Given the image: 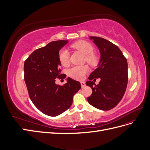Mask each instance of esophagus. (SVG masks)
<instances>
[{
    "label": "esophagus",
    "mask_w": 150,
    "mask_h": 150,
    "mask_svg": "<svg viewBox=\"0 0 150 150\" xmlns=\"http://www.w3.org/2000/svg\"><path fill=\"white\" fill-rule=\"evenodd\" d=\"M81 86H82V88H84V87H85V86H86L85 82H84V81H81Z\"/></svg>",
    "instance_id": "1"
}]
</instances>
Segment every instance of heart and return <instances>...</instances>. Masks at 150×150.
Here are the masks:
<instances>
[{
  "instance_id": "obj_1",
  "label": "heart",
  "mask_w": 150,
  "mask_h": 150,
  "mask_svg": "<svg viewBox=\"0 0 150 150\" xmlns=\"http://www.w3.org/2000/svg\"><path fill=\"white\" fill-rule=\"evenodd\" d=\"M72 47L85 54L86 60L90 65L94 66L98 64V57L96 54L93 52L94 48L89 42L85 40H79L72 44ZM59 59L63 66L68 65L69 62V54L67 49L61 50L59 53ZM88 72V65L76 66L68 70V75L74 79L81 80Z\"/></svg>"
}]
</instances>
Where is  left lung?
<instances>
[{"label": "left lung", "instance_id": "left-lung-1", "mask_svg": "<svg viewBox=\"0 0 150 150\" xmlns=\"http://www.w3.org/2000/svg\"><path fill=\"white\" fill-rule=\"evenodd\" d=\"M89 38L98 47L100 59L96 69L91 73L89 81L86 83L93 90L92 94L87 98L88 101L99 110H110L120 102L126 91L128 80V62L114 44L101 38ZM95 78L101 79L97 85L92 81Z\"/></svg>", "mask_w": 150, "mask_h": 150}]
</instances>
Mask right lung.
<instances>
[{
    "instance_id": "1",
    "label": "right lung",
    "mask_w": 150,
    "mask_h": 150,
    "mask_svg": "<svg viewBox=\"0 0 150 150\" xmlns=\"http://www.w3.org/2000/svg\"><path fill=\"white\" fill-rule=\"evenodd\" d=\"M68 42V40L49 42L36 49L24 62V81L30 100L49 116H57L68 110L74 94L81 88L79 81L69 77L63 86L56 84V78L61 79L59 52Z\"/></svg>"
}]
</instances>
